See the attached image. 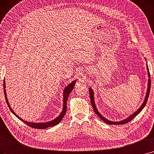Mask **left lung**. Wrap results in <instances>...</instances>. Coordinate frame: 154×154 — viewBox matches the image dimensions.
<instances>
[{"instance_id":"left-lung-1","label":"left lung","mask_w":154,"mask_h":154,"mask_svg":"<svg viewBox=\"0 0 154 154\" xmlns=\"http://www.w3.org/2000/svg\"><path fill=\"white\" fill-rule=\"evenodd\" d=\"M146 67H147V70H148V76H149V82H148V88H147V92H146V96H145V100L144 101L143 103V104H142V106L140 107V108L136 111L133 114H132L131 116H130L128 118H127L126 119L123 120V121H121V122H111V121H109L108 119H107L106 118H104L100 113L99 112V111H97L96 107V105H95V103H94V92L92 91V89H89V95H90V98H91V104H92V106L93 108V109L94 111V112H96V114L101 118L103 122H104L106 123L107 124H109V125H124V124H126L127 123L130 122V121H131L132 119L135 117L137 115H138L139 113L142 111V110L143 109V108L145 107V106L146 105V102H147V100H148V98H149V94H150V87H151V82H150V72H149V67H148V65H146Z\"/></svg>"}]
</instances>
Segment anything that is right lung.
Returning <instances> with one entry per match:
<instances>
[{"instance_id":"obj_1","label":"right lung","mask_w":154,"mask_h":154,"mask_svg":"<svg viewBox=\"0 0 154 154\" xmlns=\"http://www.w3.org/2000/svg\"><path fill=\"white\" fill-rule=\"evenodd\" d=\"M75 84V81H73L72 83H70L69 85H67V87L65 89L64 92H63V110L62 111V112L56 119H55L54 120H53L51 122H49L47 123H30V122H28L26 121H24V120L22 119L21 118H19L16 113L12 111V108H11V106L9 105V103L8 102V98H7V95H6V92H5V80L4 81V95H5V98L6 100V103L8 105V107L9 108L10 110L11 111V112L14 114L17 118H18L20 120H21L22 122H23L25 124H26L27 125H28L29 126L31 127V128H37V129H45L46 128H48V127H51V126H54L58 124L60 122H61V120L63 119V118L64 117L66 111V103H67V99L69 97V96L70 94V93L71 92V91L73 90V88H74V85Z\"/></svg>"}]
</instances>
